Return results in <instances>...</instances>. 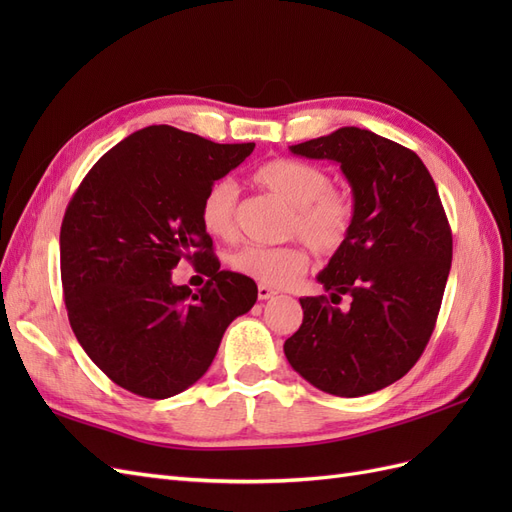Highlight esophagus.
<instances>
[{"instance_id":"1","label":"esophagus","mask_w":512,"mask_h":512,"mask_svg":"<svg viewBox=\"0 0 512 512\" xmlns=\"http://www.w3.org/2000/svg\"><path fill=\"white\" fill-rule=\"evenodd\" d=\"M275 294H277V292H275L273 288H269V286H262V284L258 286V299H260V301H269V299L275 297Z\"/></svg>"}]
</instances>
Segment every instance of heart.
Here are the masks:
<instances>
[{
	"label": "heart",
	"instance_id": "heart-1",
	"mask_svg": "<svg viewBox=\"0 0 512 512\" xmlns=\"http://www.w3.org/2000/svg\"><path fill=\"white\" fill-rule=\"evenodd\" d=\"M254 181L290 207L286 235L303 239L320 256H333L346 245L354 226V200L346 190L333 188L324 168L277 158L262 164ZM237 185L230 179L215 181L200 205V222L215 239L235 235ZM228 265L235 273L250 280L284 288L290 286L309 267V254L303 245L290 243L280 247L241 245L228 256Z\"/></svg>",
	"mask_w": 512,
	"mask_h": 512
}]
</instances>
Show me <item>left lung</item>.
<instances>
[{
  "mask_svg": "<svg viewBox=\"0 0 512 512\" xmlns=\"http://www.w3.org/2000/svg\"><path fill=\"white\" fill-rule=\"evenodd\" d=\"M290 151L337 162L356 211L346 245L318 273L329 297L301 299L303 324L284 354L324 393H376L408 374L436 327L453 258L436 183L414 151L354 126ZM344 293L351 305L339 310Z\"/></svg>",
  "mask_w": 512,
  "mask_h": 512,
  "instance_id": "obj_1",
  "label": "left lung"
}]
</instances>
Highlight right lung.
<instances>
[{"instance_id":"add662e5","label":"right lung","mask_w":512,"mask_h":512,"mask_svg":"<svg viewBox=\"0 0 512 512\" xmlns=\"http://www.w3.org/2000/svg\"><path fill=\"white\" fill-rule=\"evenodd\" d=\"M254 147L149 126L104 153L72 196L59 232L70 327L121 389L149 399L185 391L256 303V284L220 269L200 222L207 190ZM179 259L210 277L198 293L172 284Z\"/></svg>"}]
</instances>
